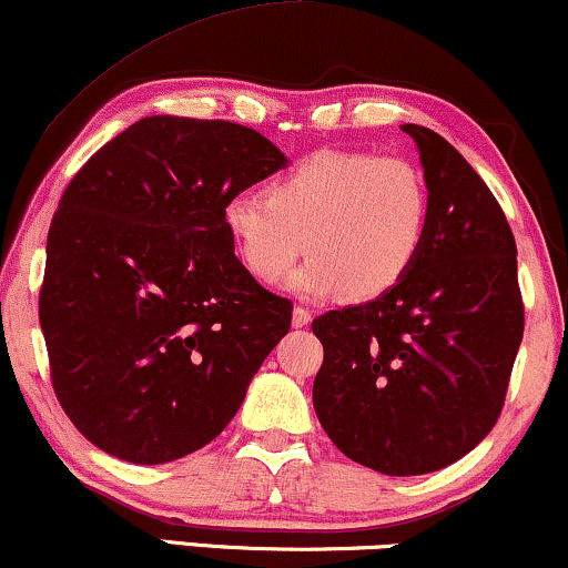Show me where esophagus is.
Here are the masks:
<instances>
[{"mask_svg": "<svg viewBox=\"0 0 568 568\" xmlns=\"http://www.w3.org/2000/svg\"><path fill=\"white\" fill-rule=\"evenodd\" d=\"M292 324H295V328H305L307 324H311V311L297 305L295 313H292Z\"/></svg>", "mask_w": 568, "mask_h": 568, "instance_id": "1", "label": "esophagus"}]
</instances>
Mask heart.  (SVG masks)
<instances>
[{
	"instance_id": "obj_1",
	"label": "heart",
	"mask_w": 568,
	"mask_h": 568,
	"mask_svg": "<svg viewBox=\"0 0 568 568\" xmlns=\"http://www.w3.org/2000/svg\"><path fill=\"white\" fill-rule=\"evenodd\" d=\"M432 197L424 173L374 152H313L271 181L268 197L242 192L223 207L236 255L257 282L292 276L300 297L371 303L397 290L422 257Z\"/></svg>"
}]
</instances>
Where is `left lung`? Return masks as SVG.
I'll use <instances>...</instances> for the list:
<instances>
[{"label": "left lung", "instance_id": "left-lung-1", "mask_svg": "<svg viewBox=\"0 0 568 568\" xmlns=\"http://www.w3.org/2000/svg\"><path fill=\"white\" fill-rule=\"evenodd\" d=\"M432 197L416 268L389 295L313 321V408L355 464L416 477L464 458L506 403L524 337L516 242L479 173L443 136L403 125Z\"/></svg>", "mask_w": 568, "mask_h": 568}]
</instances>
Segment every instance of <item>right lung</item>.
<instances>
[{"label": "right lung", "instance_id": "1", "mask_svg": "<svg viewBox=\"0 0 568 568\" xmlns=\"http://www.w3.org/2000/svg\"><path fill=\"white\" fill-rule=\"evenodd\" d=\"M284 165L247 125L152 115L62 192L39 321L54 395L91 445L168 464L236 416L292 303L234 255L223 207Z\"/></svg>", "mask_w": 568, "mask_h": 568}]
</instances>
